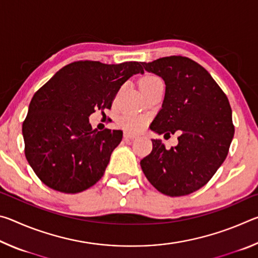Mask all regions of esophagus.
<instances>
[{
  "label": "esophagus",
  "instance_id": "34e87169",
  "mask_svg": "<svg viewBox=\"0 0 258 258\" xmlns=\"http://www.w3.org/2000/svg\"><path fill=\"white\" fill-rule=\"evenodd\" d=\"M135 138V135H133V134H130V133H124V140H126V141H130V140H134Z\"/></svg>",
  "mask_w": 258,
  "mask_h": 258
}]
</instances>
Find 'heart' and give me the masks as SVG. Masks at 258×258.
Instances as JSON below:
<instances>
[{"mask_svg": "<svg viewBox=\"0 0 258 258\" xmlns=\"http://www.w3.org/2000/svg\"><path fill=\"white\" fill-rule=\"evenodd\" d=\"M158 84H163V81L158 76L155 75H146L140 82V87L142 92L145 93L151 87ZM147 124V117L139 115V113L125 112L118 117V125L121 128L128 133H138L145 127Z\"/></svg>", "mask_w": 258, "mask_h": 258, "instance_id": "1", "label": "heart"}]
</instances>
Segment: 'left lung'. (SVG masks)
<instances>
[{"label":"left lung","mask_w":258,"mask_h":258,"mask_svg":"<svg viewBox=\"0 0 258 258\" xmlns=\"http://www.w3.org/2000/svg\"><path fill=\"white\" fill-rule=\"evenodd\" d=\"M142 66L166 85L150 130L159 135L178 131L180 137L169 150L161 140L152 139V151L140 165L161 194H192L211 180L228 156L234 135L229 100L211 74L185 56H165Z\"/></svg>","instance_id":"1"}]
</instances>
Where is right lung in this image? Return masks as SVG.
<instances>
[{"mask_svg": "<svg viewBox=\"0 0 258 258\" xmlns=\"http://www.w3.org/2000/svg\"><path fill=\"white\" fill-rule=\"evenodd\" d=\"M139 73L143 69L137 61H77L34 94L23 124L25 155L45 185L78 194L103 176L123 132L92 130L89 117L97 109H110L120 86Z\"/></svg>", "mask_w": 258, "mask_h": 258, "instance_id": "obj_1", "label": "right lung"}]
</instances>
